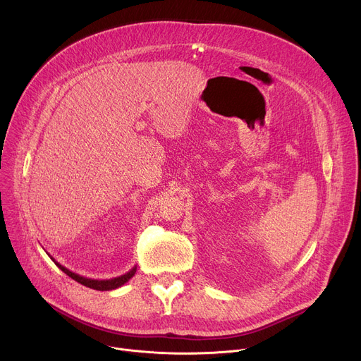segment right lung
Wrapping results in <instances>:
<instances>
[{"label":"right lung","mask_w":361,"mask_h":361,"mask_svg":"<svg viewBox=\"0 0 361 361\" xmlns=\"http://www.w3.org/2000/svg\"><path fill=\"white\" fill-rule=\"evenodd\" d=\"M51 260H53V262L57 264V267H59L61 271H64L68 277H71V279L75 280L77 283H80V284H82V286H85V287L98 290V291L116 290V288L124 286V284L135 274V271H137V266H134L130 271H127V273L123 274V276H118V277H114V279H110V280H94V279H87V277H82V276H80V274H75V273L70 271L68 269H66L64 266H61L60 263H57V262L53 259V257H51Z\"/></svg>","instance_id":"add662e5"}]
</instances>
